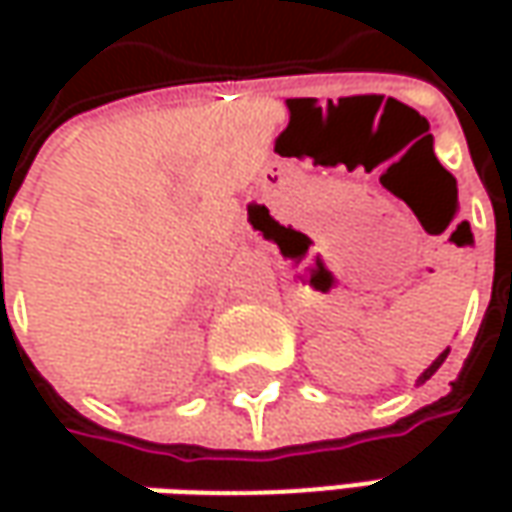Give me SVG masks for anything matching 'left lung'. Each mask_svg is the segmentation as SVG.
Wrapping results in <instances>:
<instances>
[{
    "instance_id": "1",
    "label": "left lung",
    "mask_w": 512,
    "mask_h": 512,
    "mask_svg": "<svg viewBox=\"0 0 512 512\" xmlns=\"http://www.w3.org/2000/svg\"><path fill=\"white\" fill-rule=\"evenodd\" d=\"M447 353H450V350H444L442 356H439V359H436V362L430 364V367H427V370H424L422 376H419V382H427V379H430V376H433V373H436V370H439V367H442V362H444V359H447Z\"/></svg>"
}]
</instances>
